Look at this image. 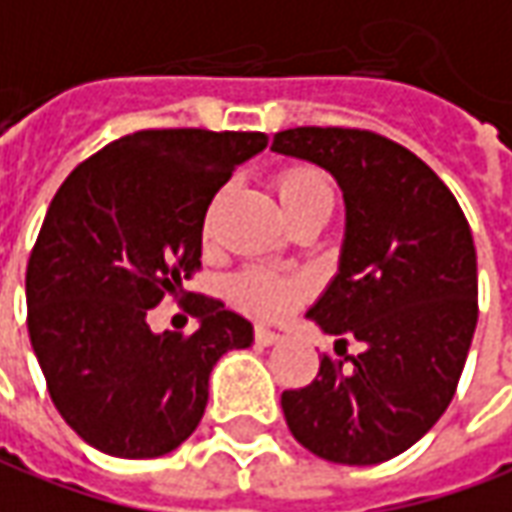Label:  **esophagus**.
<instances>
[{
  "label": "esophagus",
  "instance_id": "obj_1",
  "mask_svg": "<svg viewBox=\"0 0 512 512\" xmlns=\"http://www.w3.org/2000/svg\"><path fill=\"white\" fill-rule=\"evenodd\" d=\"M280 338H282L280 332L271 330V327H263V324H257L255 327V341L260 343V346H274Z\"/></svg>",
  "mask_w": 512,
  "mask_h": 512
}]
</instances>
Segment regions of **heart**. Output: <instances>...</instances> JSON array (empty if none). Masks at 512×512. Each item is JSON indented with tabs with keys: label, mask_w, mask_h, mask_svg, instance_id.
Masks as SVG:
<instances>
[{
	"label": "heart",
	"mask_w": 512,
	"mask_h": 512,
	"mask_svg": "<svg viewBox=\"0 0 512 512\" xmlns=\"http://www.w3.org/2000/svg\"><path fill=\"white\" fill-rule=\"evenodd\" d=\"M274 191L285 216L316 202H332L330 180L316 166L282 169L274 180ZM310 293V280L299 274H280L271 268H246L230 282V299L235 305L263 318H280Z\"/></svg>",
	"instance_id": "heart-1"
}]
</instances>
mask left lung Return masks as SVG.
Masks as SVG:
<instances>
[{
  "instance_id": "1",
  "label": "left lung",
  "mask_w": 512,
  "mask_h": 512,
  "mask_svg": "<svg viewBox=\"0 0 512 512\" xmlns=\"http://www.w3.org/2000/svg\"><path fill=\"white\" fill-rule=\"evenodd\" d=\"M271 149L327 169L346 205L341 263L307 310L360 355H321L316 380L282 393L293 438L343 466L402 455L457 391L477 327V252L435 171L385 135L296 127Z\"/></svg>"
}]
</instances>
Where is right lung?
<instances>
[{
    "mask_svg": "<svg viewBox=\"0 0 512 512\" xmlns=\"http://www.w3.org/2000/svg\"><path fill=\"white\" fill-rule=\"evenodd\" d=\"M263 132L141 130L71 171L27 263V330L57 413L94 449L144 460L199 427L224 352L255 341L224 302L188 293L194 335L146 313L202 266V224Z\"/></svg>",
    "mask_w": 512,
    "mask_h": 512,
    "instance_id": "add662e5",
    "label": "right lung"
}]
</instances>
